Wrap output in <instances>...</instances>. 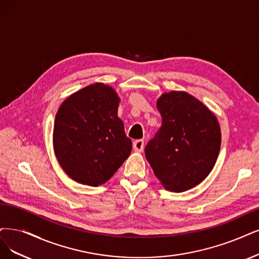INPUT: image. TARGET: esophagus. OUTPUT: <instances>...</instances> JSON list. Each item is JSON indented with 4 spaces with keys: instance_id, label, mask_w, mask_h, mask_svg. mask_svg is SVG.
Segmentation results:
<instances>
[{
    "instance_id": "1",
    "label": "esophagus",
    "mask_w": 259,
    "mask_h": 259,
    "mask_svg": "<svg viewBox=\"0 0 259 259\" xmlns=\"http://www.w3.org/2000/svg\"><path fill=\"white\" fill-rule=\"evenodd\" d=\"M133 149L137 152H142L144 149V141L143 140H137L133 142Z\"/></svg>"
}]
</instances>
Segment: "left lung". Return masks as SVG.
<instances>
[{
    "mask_svg": "<svg viewBox=\"0 0 259 259\" xmlns=\"http://www.w3.org/2000/svg\"><path fill=\"white\" fill-rule=\"evenodd\" d=\"M162 124L145 147L156 177L166 190L184 192L212 170L221 147L220 124L210 111L186 92L161 96Z\"/></svg>",
    "mask_w": 259,
    "mask_h": 259,
    "instance_id": "left-lung-1",
    "label": "left lung"
}]
</instances>
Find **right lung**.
<instances>
[{
  "label": "right lung",
  "instance_id": "1",
  "mask_svg": "<svg viewBox=\"0 0 259 259\" xmlns=\"http://www.w3.org/2000/svg\"><path fill=\"white\" fill-rule=\"evenodd\" d=\"M119 97L95 83L69 96L56 113L53 147L62 168L82 185L98 187L114 175L132 149L117 116Z\"/></svg>",
  "mask_w": 259,
  "mask_h": 259
}]
</instances>
